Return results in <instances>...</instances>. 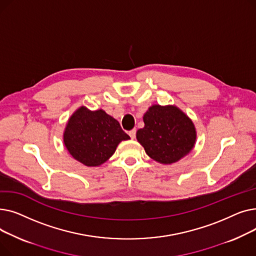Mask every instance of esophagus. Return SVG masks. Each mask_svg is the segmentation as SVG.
Returning a JSON list of instances; mask_svg holds the SVG:
<instances>
[{"label":"esophagus","instance_id":"34e87169","mask_svg":"<svg viewBox=\"0 0 256 256\" xmlns=\"http://www.w3.org/2000/svg\"><path fill=\"white\" fill-rule=\"evenodd\" d=\"M128 135H130V137L132 139H135V137H136V130H130V132H128Z\"/></svg>","mask_w":256,"mask_h":256}]
</instances>
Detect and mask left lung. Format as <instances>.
<instances>
[{"mask_svg":"<svg viewBox=\"0 0 256 256\" xmlns=\"http://www.w3.org/2000/svg\"><path fill=\"white\" fill-rule=\"evenodd\" d=\"M143 121L144 128L137 130L136 137L147 156L156 162L176 163L193 150L194 124L178 106L154 104L144 114Z\"/></svg>","mask_w":256,"mask_h":256,"instance_id":"8db88e82","label":"left lung"}]
</instances>
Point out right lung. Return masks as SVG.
Wrapping results in <instances>:
<instances>
[{"instance_id":"right-lung-1","label":"right lung","mask_w":256,"mask_h":256,"mask_svg":"<svg viewBox=\"0 0 256 256\" xmlns=\"http://www.w3.org/2000/svg\"><path fill=\"white\" fill-rule=\"evenodd\" d=\"M128 139L115 118L102 109L90 111L84 106L70 116L63 134L66 150L88 167L104 164L114 154L118 144Z\"/></svg>"}]
</instances>
